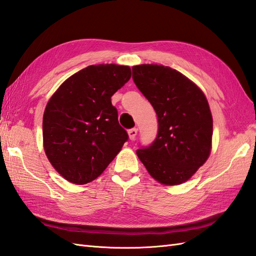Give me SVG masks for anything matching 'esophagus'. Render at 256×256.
Returning a JSON list of instances; mask_svg holds the SVG:
<instances>
[{
	"label": "esophagus",
	"mask_w": 256,
	"mask_h": 256,
	"mask_svg": "<svg viewBox=\"0 0 256 256\" xmlns=\"http://www.w3.org/2000/svg\"><path fill=\"white\" fill-rule=\"evenodd\" d=\"M136 134H138V129L136 128H132L128 130V134H129V139L130 140H134Z\"/></svg>",
	"instance_id": "esophagus-1"
}]
</instances>
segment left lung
<instances>
[{
	"instance_id": "1",
	"label": "left lung",
	"mask_w": 256,
	"mask_h": 256,
	"mask_svg": "<svg viewBox=\"0 0 256 256\" xmlns=\"http://www.w3.org/2000/svg\"><path fill=\"white\" fill-rule=\"evenodd\" d=\"M132 79L158 122L156 138L136 155L158 182L184 184L210 156L213 118L208 100L196 84L168 66H134Z\"/></svg>"
}]
</instances>
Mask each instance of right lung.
Instances as JSON below:
<instances>
[{"label": "right lung", "instance_id": "obj_1", "mask_svg": "<svg viewBox=\"0 0 256 256\" xmlns=\"http://www.w3.org/2000/svg\"><path fill=\"white\" fill-rule=\"evenodd\" d=\"M130 77L129 66L91 65L65 80L48 100L43 146L55 170L70 182L98 178L128 140L110 98Z\"/></svg>", "mask_w": 256, "mask_h": 256}]
</instances>
